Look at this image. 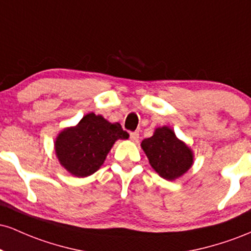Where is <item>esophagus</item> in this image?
Wrapping results in <instances>:
<instances>
[{
    "instance_id": "34e87169",
    "label": "esophagus",
    "mask_w": 251,
    "mask_h": 251,
    "mask_svg": "<svg viewBox=\"0 0 251 251\" xmlns=\"http://www.w3.org/2000/svg\"><path fill=\"white\" fill-rule=\"evenodd\" d=\"M129 139H131L132 142H138V139H139V132H131V133H129Z\"/></svg>"
}]
</instances>
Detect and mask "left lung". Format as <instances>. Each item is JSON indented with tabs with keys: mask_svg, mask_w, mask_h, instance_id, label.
<instances>
[{
	"mask_svg": "<svg viewBox=\"0 0 251 251\" xmlns=\"http://www.w3.org/2000/svg\"><path fill=\"white\" fill-rule=\"evenodd\" d=\"M142 148L154 171L165 179L180 177L194 163L191 150L166 126L157 128L152 137L144 139Z\"/></svg>",
	"mask_w": 251,
	"mask_h": 251,
	"instance_id": "left-lung-1",
	"label": "left lung"
}]
</instances>
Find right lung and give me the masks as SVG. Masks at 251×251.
I'll return each mask as SVG.
<instances>
[{"label":"right lung","instance_id":"obj_1","mask_svg":"<svg viewBox=\"0 0 251 251\" xmlns=\"http://www.w3.org/2000/svg\"><path fill=\"white\" fill-rule=\"evenodd\" d=\"M128 133L119 123L111 124L101 116L89 113L75 127L63 129L55 142L59 162L76 177H87L102 165L106 155L118 139Z\"/></svg>","mask_w":251,"mask_h":251}]
</instances>
